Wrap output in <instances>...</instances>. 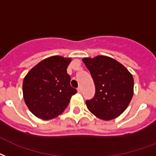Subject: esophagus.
Returning a JSON list of instances; mask_svg holds the SVG:
<instances>
[{
	"label": "esophagus",
	"mask_w": 156,
	"mask_h": 156,
	"mask_svg": "<svg viewBox=\"0 0 156 156\" xmlns=\"http://www.w3.org/2000/svg\"><path fill=\"white\" fill-rule=\"evenodd\" d=\"M78 93H81V92H82V88H81V87H79L78 88Z\"/></svg>",
	"instance_id": "esophagus-1"
}]
</instances>
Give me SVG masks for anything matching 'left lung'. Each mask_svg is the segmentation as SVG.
Here are the masks:
<instances>
[{"mask_svg":"<svg viewBox=\"0 0 156 156\" xmlns=\"http://www.w3.org/2000/svg\"><path fill=\"white\" fill-rule=\"evenodd\" d=\"M95 83L96 93L87 100L88 110L104 120H110L127 109L133 96V78L120 63L98 55L83 59Z\"/></svg>","mask_w":156,"mask_h":156,"instance_id":"obj_1","label":"left lung"}]
</instances>
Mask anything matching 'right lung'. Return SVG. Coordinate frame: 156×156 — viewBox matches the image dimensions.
Instances as JSON below:
<instances>
[{
	"label": "right lung",
	"mask_w": 156,
	"mask_h": 156,
	"mask_svg": "<svg viewBox=\"0 0 156 156\" xmlns=\"http://www.w3.org/2000/svg\"><path fill=\"white\" fill-rule=\"evenodd\" d=\"M69 58L49 57L34 66L23 83V99L33 115L42 119L57 117L66 109L77 90L70 85Z\"/></svg>",
	"instance_id": "obj_1"
}]
</instances>
